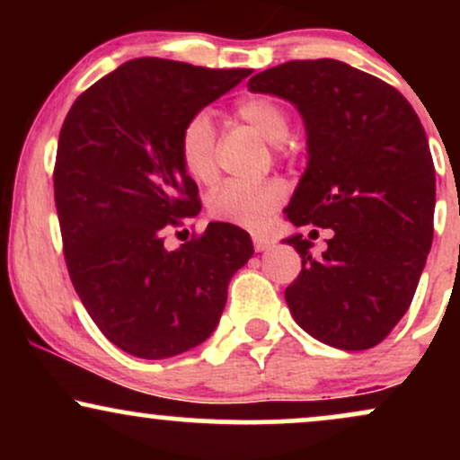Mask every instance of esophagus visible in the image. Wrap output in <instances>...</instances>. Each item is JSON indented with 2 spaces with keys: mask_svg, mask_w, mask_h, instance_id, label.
<instances>
[{
  "mask_svg": "<svg viewBox=\"0 0 460 460\" xmlns=\"http://www.w3.org/2000/svg\"><path fill=\"white\" fill-rule=\"evenodd\" d=\"M272 244H274L272 237L261 235V234H252V246H255V251H257V252L268 251V248H270Z\"/></svg>",
  "mask_w": 460,
  "mask_h": 460,
  "instance_id": "obj_1",
  "label": "esophagus"
}]
</instances>
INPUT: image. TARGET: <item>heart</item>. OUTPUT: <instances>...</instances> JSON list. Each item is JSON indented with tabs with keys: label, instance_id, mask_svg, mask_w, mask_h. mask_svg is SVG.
Segmentation results:
<instances>
[{
	"label": "heart",
	"instance_id": "obj_1",
	"mask_svg": "<svg viewBox=\"0 0 460 460\" xmlns=\"http://www.w3.org/2000/svg\"><path fill=\"white\" fill-rule=\"evenodd\" d=\"M235 119L248 125L268 140L277 149H283L285 138L289 134V119L283 105L272 97H246L235 105ZM179 155L186 172L194 181L212 183L218 175L216 162V129L208 112L194 114L183 125L179 136ZM285 186L279 179H263V181L244 183L226 181L216 188L208 199V209L212 218L220 223L251 226L257 229L266 223V218L281 205Z\"/></svg>",
	"mask_w": 460,
	"mask_h": 460
}]
</instances>
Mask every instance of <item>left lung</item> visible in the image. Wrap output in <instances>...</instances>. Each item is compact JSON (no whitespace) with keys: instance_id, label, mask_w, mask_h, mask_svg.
<instances>
[{"instance_id":"obj_1","label":"left lung","mask_w":460,"mask_h":460,"mask_svg":"<svg viewBox=\"0 0 460 460\" xmlns=\"http://www.w3.org/2000/svg\"><path fill=\"white\" fill-rule=\"evenodd\" d=\"M303 116L307 168L285 218L332 229L322 257L294 234L303 260L285 289L294 320L340 350L381 344L402 320L432 244L435 166L411 103L346 62L292 60L248 79Z\"/></svg>"}]
</instances>
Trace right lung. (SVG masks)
I'll list each match as a JSON object with an SVG mask.
<instances>
[{
    "label": "right lung",
    "instance_id": "obj_1",
    "mask_svg": "<svg viewBox=\"0 0 460 460\" xmlns=\"http://www.w3.org/2000/svg\"><path fill=\"white\" fill-rule=\"evenodd\" d=\"M251 73L136 58L68 110L54 171L66 268L99 331L129 355L168 358L203 344L252 257L251 235L229 223L164 246L168 226L200 212L179 155L183 125Z\"/></svg>",
    "mask_w": 460,
    "mask_h": 460
}]
</instances>
